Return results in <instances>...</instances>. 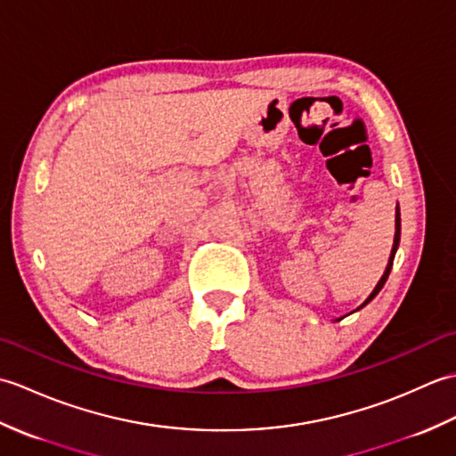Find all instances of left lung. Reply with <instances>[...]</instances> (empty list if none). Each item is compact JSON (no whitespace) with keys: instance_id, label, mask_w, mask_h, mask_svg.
Here are the masks:
<instances>
[{"instance_id":"1","label":"left lung","mask_w":456,"mask_h":456,"mask_svg":"<svg viewBox=\"0 0 456 456\" xmlns=\"http://www.w3.org/2000/svg\"><path fill=\"white\" fill-rule=\"evenodd\" d=\"M400 233H402V221H400V206H398V208H395V235H394V247H392V255H390V260H388V266H386L384 274H382V278H380V282L376 284V288L372 289V294L366 297V302H364L361 307H364L366 304H370L372 299L378 296V292H380V289L384 288L386 280H388V276H390V270H392V265H394L395 250H398V247H400ZM361 307H358V309H361Z\"/></svg>"}]
</instances>
